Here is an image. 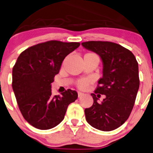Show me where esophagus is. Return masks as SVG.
I'll return each mask as SVG.
<instances>
[{"instance_id": "34e87169", "label": "esophagus", "mask_w": 153, "mask_h": 153, "mask_svg": "<svg viewBox=\"0 0 153 153\" xmlns=\"http://www.w3.org/2000/svg\"><path fill=\"white\" fill-rule=\"evenodd\" d=\"M78 97H81V96H82L83 94H84L82 93V92H78Z\"/></svg>"}]
</instances>
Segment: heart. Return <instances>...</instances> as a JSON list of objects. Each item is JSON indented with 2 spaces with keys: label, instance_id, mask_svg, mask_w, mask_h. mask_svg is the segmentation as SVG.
Wrapping results in <instances>:
<instances>
[{
  "label": "heart",
  "instance_id": "heart-1",
  "mask_svg": "<svg viewBox=\"0 0 153 153\" xmlns=\"http://www.w3.org/2000/svg\"><path fill=\"white\" fill-rule=\"evenodd\" d=\"M90 82V80L88 79H84V80H81L77 83V86L80 89H85Z\"/></svg>",
  "mask_w": 153,
  "mask_h": 153
}]
</instances>
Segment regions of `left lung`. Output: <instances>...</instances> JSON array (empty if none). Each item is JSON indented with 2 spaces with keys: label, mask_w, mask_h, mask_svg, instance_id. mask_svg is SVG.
<instances>
[{
  "label": "left lung",
  "mask_w": 153,
  "mask_h": 153,
  "mask_svg": "<svg viewBox=\"0 0 153 153\" xmlns=\"http://www.w3.org/2000/svg\"><path fill=\"white\" fill-rule=\"evenodd\" d=\"M81 44L102 60L103 75L98 80L95 93L105 95L99 102L100 94H91L94 102L85 109L86 121L98 130L113 131L128 119L133 109L140 85L138 62L132 52L113 42L91 41Z\"/></svg>",
  "instance_id": "1"
}]
</instances>
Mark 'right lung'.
Masks as SVG:
<instances>
[{
  "mask_svg": "<svg viewBox=\"0 0 153 153\" xmlns=\"http://www.w3.org/2000/svg\"><path fill=\"white\" fill-rule=\"evenodd\" d=\"M78 42L49 41L28 48L17 58L13 68L12 87L21 113L38 129L48 130L64 119L68 105L78 98L71 89L61 95L51 94V83L66 56Z\"/></svg>",
  "mask_w": 153,
  "mask_h": 153,
  "instance_id": "right-lung-1",
  "label": "right lung"
}]
</instances>
